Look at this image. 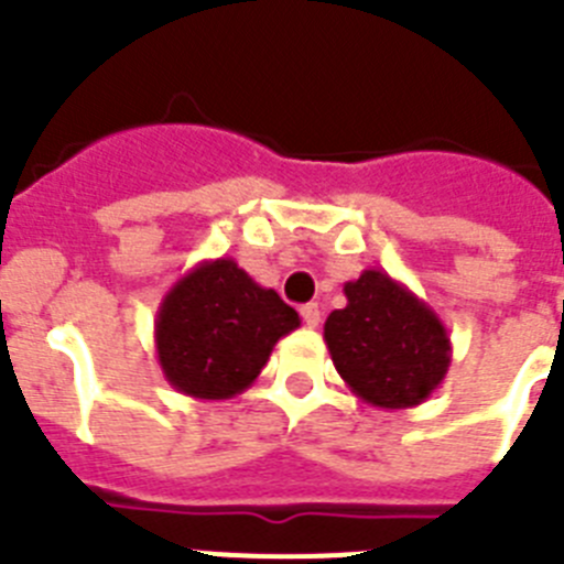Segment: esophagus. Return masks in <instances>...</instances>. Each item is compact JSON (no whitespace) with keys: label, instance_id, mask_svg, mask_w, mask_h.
Masks as SVG:
<instances>
[{"label":"esophagus","instance_id":"obj_1","mask_svg":"<svg viewBox=\"0 0 564 564\" xmlns=\"http://www.w3.org/2000/svg\"><path fill=\"white\" fill-rule=\"evenodd\" d=\"M302 322H305L307 327H318V322H322V311H318V305H305L302 307Z\"/></svg>","mask_w":564,"mask_h":564}]
</instances>
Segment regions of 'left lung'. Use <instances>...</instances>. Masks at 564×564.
I'll list each match as a JSON object with an SVG mask.
<instances>
[{
    "label": "left lung",
    "mask_w": 564,
    "mask_h": 564,
    "mask_svg": "<svg viewBox=\"0 0 564 564\" xmlns=\"http://www.w3.org/2000/svg\"><path fill=\"white\" fill-rule=\"evenodd\" d=\"M347 305L325 322V341L344 383L381 410H410L449 372L452 338L423 299L367 268L344 282Z\"/></svg>",
    "instance_id": "left-lung-1"
}]
</instances>
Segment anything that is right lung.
I'll return each mask as SVG.
<instances>
[{
	"mask_svg": "<svg viewBox=\"0 0 564 564\" xmlns=\"http://www.w3.org/2000/svg\"><path fill=\"white\" fill-rule=\"evenodd\" d=\"M299 325V313L231 257L203 259L163 296L154 350L174 390L226 401L257 381L279 338Z\"/></svg>",
	"mask_w": 564,
	"mask_h": 564,
	"instance_id": "obj_1",
	"label": "right lung"
}]
</instances>
